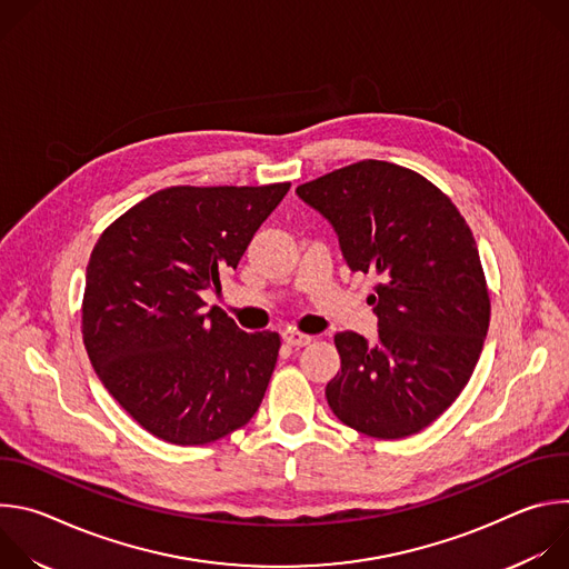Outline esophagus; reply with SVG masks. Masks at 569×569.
<instances>
[{"label": "esophagus", "instance_id": "obj_1", "mask_svg": "<svg viewBox=\"0 0 569 569\" xmlns=\"http://www.w3.org/2000/svg\"><path fill=\"white\" fill-rule=\"evenodd\" d=\"M283 340H286V345H290V347H306V345H310V342H312V336H303V333L286 331V333H283Z\"/></svg>", "mask_w": 569, "mask_h": 569}]
</instances>
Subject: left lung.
<instances>
[{
	"label": "left lung",
	"instance_id": "obj_1",
	"mask_svg": "<svg viewBox=\"0 0 569 569\" xmlns=\"http://www.w3.org/2000/svg\"><path fill=\"white\" fill-rule=\"evenodd\" d=\"M327 218L353 272L376 274L378 342L336 336L333 415L373 439L437 421L479 360L491 319L477 242L452 200L423 176L365 159L297 187Z\"/></svg>",
	"mask_w": 569,
	"mask_h": 569
}]
</instances>
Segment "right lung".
Returning <instances> with one entry per match:
<instances>
[{
	"mask_svg": "<svg viewBox=\"0 0 569 569\" xmlns=\"http://www.w3.org/2000/svg\"><path fill=\"white\" fill-rule=\"evenodd\" d=\"M288 189H161L101 233L86 277L83 342L106 389L152 437L204 446L259 410L281 338L240 331L202 295L236 270Z\"/></svg>",
	"mask_w": 569,
	"mask_h": 569,
	"instance_id": "1",
	"label": "right lung"
}]
</instances>
